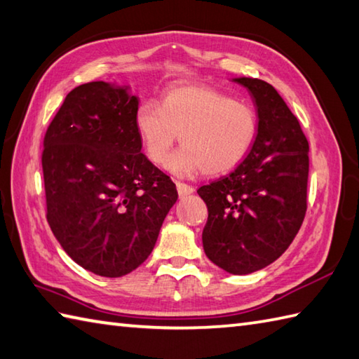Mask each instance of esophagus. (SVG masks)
I'll return each mask as SVG.
<instances>
[{
  "label": "esophagus",
  "instance_id": "obj_1",
  "mask_svg": "<svg viewBox=\"0 0 359 359\" xmlns=\"http://www.w3.org/2000/svg\"><path fill=\"white\" fill-rule=\"evenodd\" d=\"M177 189H178L180 196H186V195L194 194V190H195L190 184H186V182H181V181L177 182Z\"/></svg>",
  "mask_w": 359,
  "mask_h": 359
}]
</instances>
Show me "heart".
<instances>
[{"label":"heart","instance_id":"b5f03b06","mask_svg":"<svg viewBox=\"0 0 359 359\" xmlns=\"http://www.w3.org/2000/svg\"><path fill=\"white\" fill-rule=\"evenodd\" d=\"M135 127L151 163H163L180 137L182 147L167 158V169L180 177L201 169L222 175L248 155L257 133V116L250 104L214 86L182 82L167 88L161 107L151 100L139 104Z\"/></svg>","mask_w":359,"mask_h":359}]
</instances>
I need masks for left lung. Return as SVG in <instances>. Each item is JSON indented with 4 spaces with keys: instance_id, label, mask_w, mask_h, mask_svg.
<instances>
[{
    "instance_id": "8db88e82",
    "label": "left lung",
    "mask_w": 359,
    "mask_h": 359,
    "mask_svg": "<svg viewBox=\"0 0 359 359\" xmlns=\"http://www.w3.org/2000/svg\"><path fill=\"white\" fill-rule=\"evenodd\" d=\"M233 82L252 94L257 135L236 169L198 189L209 212L203 248L224 271L250 274L279 259L301 229L306 212L309 141L273 85L251 77Z\"/></svg>"
}]
</instances>
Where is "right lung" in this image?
Masks as SVG:
<instances>
[{
  "instance_id": "obj_1",
  "label": "right lung",
  "mask_w": 359,
  "mask_h": 359,
  "mask_svg": "<svg viewBox=\"0 0 359 359\" xmlns=\"http://www.w3.org/2000/svg\"><path fill=\"white\" fill-rule=\"evenodd\" d=\"M127 86L90 82L65 97L43 141L46 218L77 265L121 277L145 262L175 182L141 151L136 96Z\"/></svg>"
}]
</instances>
